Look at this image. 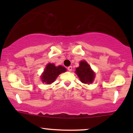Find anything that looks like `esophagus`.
<instances>
[{
    "label": "esophagus",
    "instance_id": "esophagus-1",
    "mask_svg": "<svg viewBox=\"0 0 133 133\" xmlns=\"http://www.w3.org/2000/svg\"><path fill=\"white\" fill-rule=\"evenodd\" d=\"M68 71H72V66L68 67Z\"/></svg>",
    "mask_w": 133,
    "mask_h": 133
}]
</instances>
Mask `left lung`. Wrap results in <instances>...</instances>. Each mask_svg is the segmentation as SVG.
Returning a JSON list of instances; mask_svg holds the SVG:
<instances>
[{
    "label": "left lung",
    "instance_id": "1",
    "mask_svg": "<svg viewBox=\"0 0 133 133\" xmlns=\"http://www.w3.org/2000/svg\"><path fill=\"white\" fill-rule=\"evenodd\" d=\"M75 73L78 75L80 81L84 84H91L95 78V73L91 69L89 64L85 61H81L80 66L76 69Z\"/></svg>",
    "mask_w": 133,
    "mask_h": 133
}]
</instances>
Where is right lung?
<instances>
[{
	"label": "right lung",
	"instance_id": "add662e5",
	"mask_svg": "<svg viewBox=\"0 0 133 133\" xmlns=\"http://www.w3.org/2000/svg\"><path fill=\"white\" fill-rule=\"evenodd\" d=\"M65 71H66V69L64 67L61 65L56 67L53 64H48L46 65L43 75H42L41 79L43 82L50 84L55 80L60 73Z\"/></svg>",
	"mask_w": 133,
	"mask_h": 133
}]
</instances>
